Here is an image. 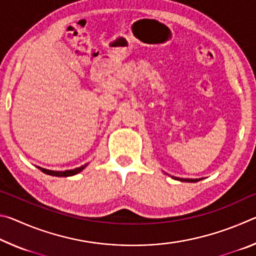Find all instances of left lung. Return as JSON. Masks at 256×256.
<instances>
[{"label":"left lung","instance_id":"8db88e82","mask_svg":"<svg viewBox=\"0 0 256 256\" xmlns=\"http://www.w3.org/2000/svg\"><path fill=\"white\" fill-rule=\"evenodd\" d=\"M172 178H174L176 180H180V182H190V183H196V182L201 180L202 178H180V177H175V176H172Z\"/></svg>","mask_w":256,"mask_h":256}]
</instances>
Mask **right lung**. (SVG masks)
Wrapping results in <instances>:
<instances>
[{"label": "right lung", "instance_id": "add662e5", "mask_svg": "<svg viewBox=\"0 0 256 256\" xmlns=\"http://www.w3.org/2000/svg\"><path fill=\"white\" fill-rule=\"evenodd\" d=\"M86 166H88V164H84V166H81V167L74 168V170H60V172H58V170H46V168L38 167V166H37V168H38V170H40L42 172H45V174H47V175L56 176V177H68V176H73V175L79 174V172L84 170Z\"/></svg>", "mask_w": 256, "mask_h": 256}]
</instances>
